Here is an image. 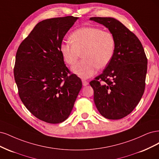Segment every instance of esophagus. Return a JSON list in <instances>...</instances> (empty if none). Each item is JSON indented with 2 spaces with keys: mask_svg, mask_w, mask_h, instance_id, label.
<instances>
[{
  "mask_svg": "<svg viewBox=\"0 0 159 159\" xmlns=\"http://www.w3.org/2000/svg\"><path fill=\"white\" fill-rule=\"evenodd\" d=\"M82 83H83V86H86V85H88L89 83V82H87L86 80H82Z\"/></svg>",
  "mask_w": 159,
  "mask_h": 159,
  "instance_id": "1",
  "label": "esophagus"
}]
</instances>
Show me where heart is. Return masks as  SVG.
I'll list each match as a JSON object with an SVG mask.
<instances>
[{"instance_id": "obj_1", "label": "heart", "mask_w": 159, "mask_h": 159, "mask_svg": "<svg viewBox=\"0 0 159 159\" xmlns=\"http://www.w3.org/2000/svg\"><path fill=\"white\" fill-rule=\"evenodd\" d=\"M70 42H62L59 49L65 62L73 65L83 55V59L76 63L72 71L86 79L94 75L98 68H104L114 57L116 40L110 32L99 28L84 26L70 35Z\"/></svg>"}]
</instances>
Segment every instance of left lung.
I'll return each mask as SVG.
<instances>
[{"mask_svg":"<svg viewBox=\"0 0 159 159\" xmlns=\"http://www.w3.org/2000/svg\"><path fill=\"white\" fill-rule=\"evenodd\" d=\"M90 20L108 28L116 40L110 63L90 83L94 103L102 116L120 120L134 110L144 93L147 59L139 39L118 20L110 17Z\"/></svg>","mask_w":159,"mask_h":159,"instance_id":"1","label":"left lung"}]
</instances>
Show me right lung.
Segmentation results:
<instances>
[{
    "mask_svg": "<svg viewBox=\"0 0 159 159\" xmlns=\"http://www.w3.org/2000/svg\"><path fill=\"white\" fill-rule=\"evenodd\" d=\"M79 18H53L39 22L20 43L14 79L25 107L40 120L59 124L69 116L82 81L66 67L59 47Z\"/></svg>",
    "mask_w": 159,
    "mask_h": 159,
    "instance_id": "right-lung-1",
    "label": "right lung"
}]
</instances>
